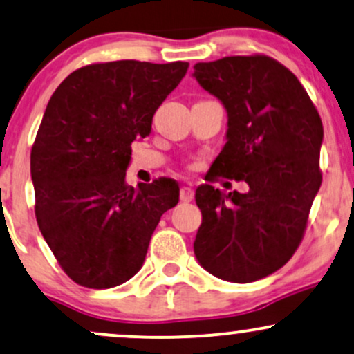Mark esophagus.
<instances>
[{
	"instance_id": "1",
	"label": "esophagus",
	"mask_w": 354,
	"mask_h": 354,
	"mask_svg": "<svg viewBox=\"0 0 354 354\" xmlns=\"http://www.w3.org/2000/svg\"><path fill=\"white\" fill-rule=\"evenodd\" d=\"M180 198L183 203H189L194 199V189L189 188V186H183L180 189Z\"/></svg>"
}]
</instances>
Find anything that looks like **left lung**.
Wrapping results in <instances>:
<instances>
[{"instance_id": "1", "label": "left lung", "mask_w": 354, "mask_h": 354, "mask_svg": "<svg viewBox=\"0 0 354 354\" xmlns=\"http://www.w3.org/2000/svg\"><path fill=\"white\" fill-rule=\"evenodd\" d=\"M193 77L227 112L212 171L249 186L247 193L196 189L203 223L194 255L221 280L255 282L290 261L304 237L322 185L320 115L299 79L267 55L199 62Z\"/></svg>"}]
</instances>
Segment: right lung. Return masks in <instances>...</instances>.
Wrapping results in <instances>:
<instances>
[{
  "mask_svg": "<svg viewBox=\"0 0 354 354\" xmlns=\"http://www.w3.org/2000/svg\"><path fill=\"white\" fill-rule=\"evenodd\" d=\"M188 62L115 61L74 71L50 97L31 151L39 231L75 283L112 288L142 269L171 180L125 183L130 145L150 135L156 109Z\"/></svg>",
  "mask_w": 354,
  "mask_h": 354,
  "instance_id": "obj_1",
  "label": "right lung"
}]
</instances>
